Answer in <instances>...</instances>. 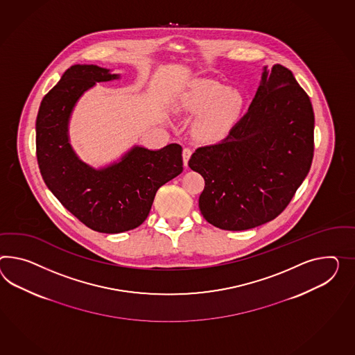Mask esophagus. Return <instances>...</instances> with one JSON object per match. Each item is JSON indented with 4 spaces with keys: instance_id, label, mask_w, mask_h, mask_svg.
I'll list each match as a JSON object with an SVG mask.
<instances>
[{
    "instance_id": "1",
    "label": "esophagus",
    "mask_w": 355,
    "mask_h": 355,
    "mask_svg": "<svg viewBox=\"0 0 355 355\" xmlns=\"http://www.w3.org/2000/svg\"><path fill=\"white\" fill-rule=\"evenodd\" d=\"M191 155V148H184V149H182V161H184V166H185V167H188V161H189Z\"/></svg>"
}]
</instances>
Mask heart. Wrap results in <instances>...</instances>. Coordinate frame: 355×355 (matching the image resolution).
I'll use <instances>...</instances> for the list:
<instances>
[{
	"instance_id": "1",
	"label": "heart",
	"mask_w": 355,
	"mask_h": 355,
	"mask_svg": "<svg viewBox=\"0 0 355 355\" xmlns=\"http://www.w3.org/2000/svg\"><path fill=\"white\" fill-rule=\"evenodd\" d=\"M182 108L191 113L205 110L197 123V132L202 139L212 140L225 134L239 119L243 110V96L238 90L205 80L196 83L184 95Z\"/></svg>"
}]
</instances>
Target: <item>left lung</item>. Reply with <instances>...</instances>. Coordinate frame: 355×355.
<instances>
[{
  "instance_id": "left-lung-1",
  "label": "left lung",
  "mask_w": 355,
  "mask_h": 355,
  "mask_svg": "<svg viewBox=\"0 0 355 355\" xmlns=\"http://www.w3.org/2000/svg\"><path fill=\"white\" fill-rule=\"evenodd\" d=\"M313 155L308 94L286 67H265L254 101L227 137L191 155L189 167L205 179L200 214L224 230L272 221L306 178Z\"/></svg>"
}]
</instances>
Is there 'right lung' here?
I'll return each mask as SVG.
<instances>
[{
    "label": "right lung",
    "mask_w": 355,
    "mask_h": 355,
    "mask_svg": "<svg viewBox=\"0 0 355 355\" xmlns=\"http://www.w3.org/2000/svg\"><path fill=\"white\" fill-rule=\"evenodd\" d=\"M119 78L98 65H72L46 94L36 119L37 162L55 197L82 224L99 233L141 225L157 191L182 171V146L132 148L119 164L95 170L74 155L68 121L76 101L96 82Z\"/></svg>",
    "instance_id": "right-lung-1"
}]
</instances>
